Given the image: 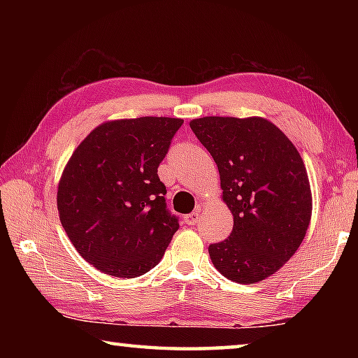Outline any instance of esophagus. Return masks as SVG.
I'll use <instances>...</instances> for the list:
<instances>
[{"mask_svg": "<svg viewBox=\"0 0 358 358\" xmlns=\"http://www.w3.org/2000/svg\"><path fill=\"white\" fill-rule=\"evenodd\" d=\"M199 216H201V213H199V211H194V213L187 215L185 217V222L187 224V226H196V224L199 222Z\"/></svg>", "mask_w": 358, "mask_h": 358, "instance_id": "esophagus-1", "label": "esophagus"}]
</instances>
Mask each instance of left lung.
Here are the masks:
<instances>
[{"label":"left lung","instance_id":"8db88e82","mask_svg":"<svg viewBox=\"0 0 358 358\" xmlns=\"http://www.w3.org/2000/svg\"><path fill=\"white\" fill-rule=\"evenodd\" d=\"M189 126L213 156L222 201L234 215L230 237L208 246L211 262L230 281H262L294 256L310 226L313 199L301 156L260 117H203Z\"/></svg>","mask_w":358,"mask_h":358}]
</instances>
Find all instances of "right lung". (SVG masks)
Listing matches in <instances>:
<instances>
[{
    "label": "right lung",
    "mask_w": 358,
    "mask_h": 358,
    "mask_svg": "<svg viewBox=\"0 0 358 358\" xmlns=\"http://www.w3.org/2000/svg\"><path fill=\"white\" fill-rule=\"evenodd\" d=\"M181 124L169 117L107 121L66 164L57 194L59 221L77 252L102 273H147L178 230L157 167Z\"/></svg>",
    "instance_id": "right-lung-1"
}]
</instances>
